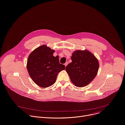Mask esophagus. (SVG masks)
Returning a JSON list of instances; mask_svg holds the SVG:
<instances>
[{
    "instance_id": "34e87169",
    "label": "esophagus",
    "mask_w": 125,
    "mask_h": 125,
    "mask_svg": "<svg viewBox=\"0 0 125 125\" xmlns=\"http://www.w3.org/2000/svg\"><path fill=\"white\" fill-rule=\"evenodd\" d=\"M68 62H67V61L65 63V67H66V66H67V65H68Z\"/></svg>"
}]
</instances>
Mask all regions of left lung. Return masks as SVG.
<instances>
[{
  "label": "left lung",
  "mask_w": 125,
  "mask_h": 125,
  "mask_svg": "<svg viewBox=\"0 0 125 125\" xmlns=\"http://www.w3.org/2000/svg\"><path fill=\"white\" fill-rule=\"evenodd\" d=\"M72 62L66 67V71L73 84L83 87L90 83L96 76L99 62L96 57L88 50L74 51Z\"/></svg>",
  "instance_id": "8db88e82"
}]
</instances>
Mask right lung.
I'll return each mask as SVG.
<instances>
[{
    "mask_svg": "<svg viewBox=\"0 0 125 125\" xmlns=\"http://www.w3.org/2000/svg\"><path fill=\"white\" fill-rule=\"evenodd\" d=\"M55 50L46 45H42L29 55L27 68L32 81L39 86L46 88L55 83L58 74L65 70L60 64L59 57H54Z\"/></svg>",
    "mask_w": 125,
    "mask_h": 125,
    "instance_id": "obj_1",
    "label": "right lung"
}]
</instances>
